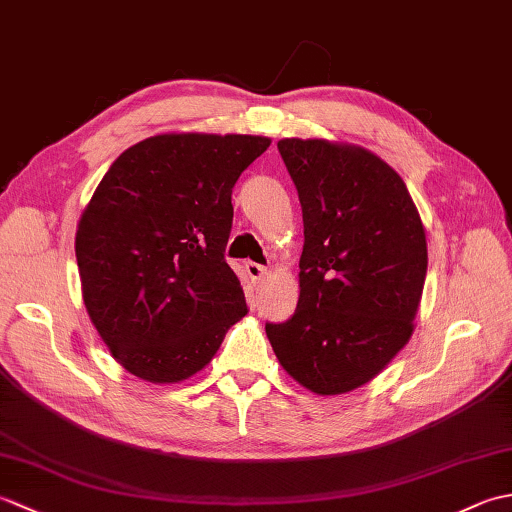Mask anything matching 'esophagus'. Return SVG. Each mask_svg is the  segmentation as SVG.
I'll use <instances>...</instances> for the list:
<instances>
[{"label": "esophagus", "mask_w": 512, "mask_h": 512, "mask_svg": "<svg viewBox=\"0 0 512 512\" xmlns=\"http://www.w3.org/2000/svg\"><path fill=\"white\" fill-rule=\"evenodd\" d=\"M246 273L248 277L259 284V281H264V277L268 275V268L262 264H255V262H246Z\"/></svg>", "instance_id": "1"}]
</instances>
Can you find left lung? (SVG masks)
I'll use <instances>...</instances> for the list:
<instances>
[{
    "label": "left lung",
    "mask_w": 512,
    "mask_h": 512,
    "mask_svg": "<svg viewBox=\"0 0 512 512\" xmlns=\"http://www.w3.org/2000/svg\"><path fill=\"white\" fill-rule=\"evenodd\" d=\"M303 211L299 301L266 323L281 367L319 396L363 387L413 334L427 277V235L405 182L350 143H277Z\"/></svg>",
    "instance_id": "8db88e82"
}]
</instances>
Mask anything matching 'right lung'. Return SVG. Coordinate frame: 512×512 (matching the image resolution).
<instances>
[{"label":"right lung","mask_w":512,"mask_h":512,"mask_svg":"<svg viewBox=\"0 0 512 512\" xmlns=\"http://www.w3.org/2000/svg\"><path fill=\"white\" fill-rule=\"evenodd\" d=\"M266 136L160 134L114 160L76 224L85 310L129 374L173 385L198 374L248 312L226 264L235 182Z\"/></svg>","instance_id":"obj_1"}]
</instances>
